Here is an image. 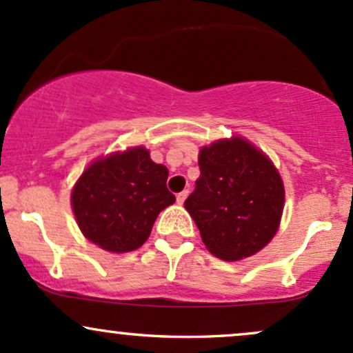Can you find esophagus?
I'll use <instances>...</instances> for the list:
<instances>
[{"instance_id":"34e87169","label":"esophagus","mask_w":353,"mask_h":353,"mask_svg":"<svg viewBox=\"0 0 353 353\" xmlns=\"http://www.w3.org/2000/svg\"><path fill=\"white\" fill-rule=\"evenodd\" d=\"M188 194H189V191H188V189H184V191H183V192H179V194H177V196H176L177 203H179V205H183V203H184V201H186Z\"/></svg>"}]
</instances>
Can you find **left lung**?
Instances as JSON below:
<instances>
[{"label":"left lung","instance_id":"obj_1","mask_svg":"<svg viewBox=\"0 0 353 353\" xmlns=\"http://www.w3.org/2000/svg\"><path fill=\"white\" fill-rule=\"evenodd\" d=\"M201 176L184 208L214 257L242 261L261 252L279 230L284 183L269 155L232 135L199 148Z\"/></svg>","mask_w":353,"mask_h":353}]
</instances>
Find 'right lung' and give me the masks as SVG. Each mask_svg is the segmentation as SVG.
Returning a JSON list of instances; mask_svg holds the SVG:
<instances>
[{
    "label": "right lung",
    "instance_id": "1",
    "mask_svg": "<svg viewBox=\"0 0 353 353\" xmlns=\"http://www.w3.org/2000/svg\"><path fill=\"white\" fill-rule=\"evenodd\" d=\"M169 170L143 145L99 155L70 189V208L84 239L110 254L147 242L159 213L176 203Z\"/></svg>",
    "mask_w": 353,
    "mask_h": 353
}]
</instances>
